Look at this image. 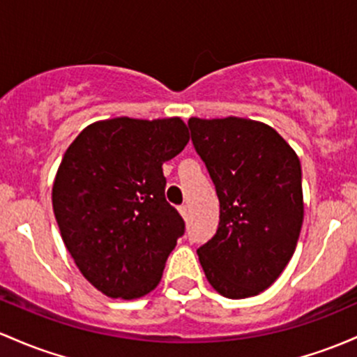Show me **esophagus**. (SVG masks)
Listing matches in <instances>:
<instances>
[{"label": "esophagus", "instance_id": "esophagus-1", "mask_svg": "<svg viewBox=\"0 0 357 357\" xmlns=\"http://www.w3.org/2000/svg\"><path fill=\"white\" fill-rule=\"evenodd\" d=\"M179 213H181V217L186 220V218H188V206L186 205L179 206Z\"/></svg>", "mask_w": 357, "mask_h": 357}]
</instances>
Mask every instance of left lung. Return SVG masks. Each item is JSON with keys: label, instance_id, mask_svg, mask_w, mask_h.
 <instances>
[{"label": "left lung", "instance_id": "obj_1", "mask_svg": "<svg viewBox=\"0 0 357 357\" xmlns=\"http://www.w3.org/2000/svg\"><path fill=\"white\" fill-rule=\"evenodd\" d=\"M220 202V223L197 252L206 280L227 298L256 296L293 257L303 223L301 164L296 152L262 121L188 120Z\"/></svg>", "mask_w": 357, "mask_h": 357}]
</instances>
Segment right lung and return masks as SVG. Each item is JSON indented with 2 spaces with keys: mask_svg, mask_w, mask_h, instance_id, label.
I'll return each mask as SVG.
<instances>
[{
  "mask_svg": "<svg viewBox=\"0 0 357 357\" xmlns=\"http://www.w3.org/2000/svg\"><path fill=\"white\" fill-rule=\"evenodd\" d=\"M190 142L179 116L100 120L74 139L52 186V208L79 271L109 298L135 300L159 284L185 232L164 197L162 164Z\"/></svg>",
  "mask_w": 357,
  "mask_h": 357,
  "instance_id": "right-lung-1",
  "label": "right lung"
}]
</instances>
